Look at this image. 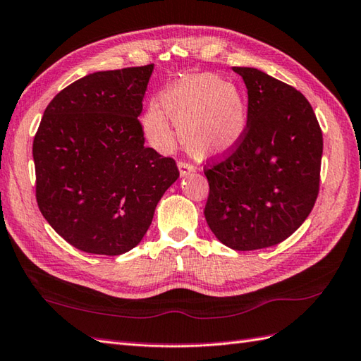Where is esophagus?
<instances>
[{
  "label": "esophagus",
  "instance_id": "1",
  "mask_svg": "<svg viewBox=\"0 0 361 361\" xmlns=\"http://www.w3.org/2000/svg\"><path fill=\"white\" fill-rule=\"evenodd\" d=\"M178 171H180V177H186V175L195 172V167L188 163H178Z\"/></svg>",
  "mask_w": 361,
  "mask_h": 361
}]
</instances>
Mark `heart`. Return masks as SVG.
Instances as JSON below:
<instances>
[{
  "label": "heart",
  "mask_w": 361,
  "mask_h": 361,
  "mask_svg": "<svg viewBox=\"0 0 361 361\" xmlns=\"http://www.w3.org/2000/svg\"><path fill=\"white\" fill-rule=\"evenodd\" d=\"M175 128L184 150L197 160L231 155L246 135L249 107L243 92L211 73L188 75L166 87L160 106L150 104L142 116V132L160 152L173 145Z\"/></svg>",
  "instance_id": "b5f03b06"
}]
</instances>
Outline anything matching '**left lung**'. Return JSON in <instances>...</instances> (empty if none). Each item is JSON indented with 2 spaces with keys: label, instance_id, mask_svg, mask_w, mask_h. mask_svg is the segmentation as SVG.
Returning a JSON list of instances; mask_svg holds the SVG:
<instances>
[{
  "label": "left lung",
  "instance_id": "obj_1",
  "mask_svg": "<svg viewBox=\"0 0 361 361\" xmlns=\"http://www.w3.org/2000/svg\"><path fill=\"white\" fill-rule=\"evenodd\" d=\"M247 87L249 123L229 158L204 171L207 226L235 250L275 246L311 214L323 135L307 99L255 67H232Z\"/></svg>",
  "mask_w": 361,
  "mask_h": 361
}]
</instances>
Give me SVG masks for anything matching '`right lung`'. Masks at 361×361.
Here are the masks:
<instances>
[{
	"label": "right lung",
	"mask_w": 361,
	"mask_h": 361,
	"mask_svg": "<svg viewBox=\"0 0 361 361\" xmlns=\"http://www.w3.org/2000/svg\"><path fill=\"white\" fill-rule=\"evenodd\" d=\"M152 72L154 64L89 73L63 89L39 123L38 207L82 252H129L180 177L172 158L145 146L138 116Z\"/></svg>",
	"instance_id": "1"
}]
</instances>
